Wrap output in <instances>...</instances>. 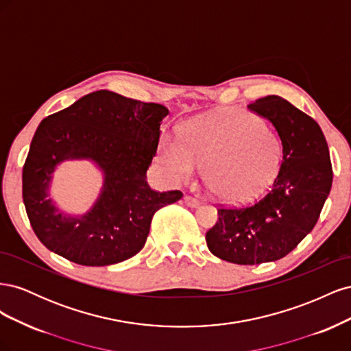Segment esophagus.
Instances as JSON below:
<instances>
[{"label": "esophagus", "mask_w": 351, "mask_h": 351, "mask_svg": "<svg viewBox=\"0 0 351 351\" xmlns=\"http://www.w3.org/2000/svg\"><path fill=\"white\" fill-rule=\"evenodd\" d=\"M184 202H186V205L190 206V208H197L200 205V200H197L193 196H189V195L184 196Z\"/></svg>", "instance_id": "esophagus-1"}]
</instances>
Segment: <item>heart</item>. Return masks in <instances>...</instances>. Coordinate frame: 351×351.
Masks as SVG:
<instances>
[{"instance_id": "1", "label": "heart", "mask_w": 351, "mask_h": 351, "mask_svg": "<svg viewBox=\"0 0 351 351\" xmlns=\"http://www.w3.org/2000/svg\"><path fill=\"white\" fill-rule=\"evenodd\" d=\"M158 159L168 176L187 184L205 167L208 189L228 204L261 196L277 177L282 161L278 133L256 114L224 108L183 125V141L164 136Z\"/></svg>"}]
</instances>
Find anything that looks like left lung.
<instances>
[{"label": "left lung", "mask_w": 351, "mask_h": 351, "mask_svg": "<svg viewBox=\"0 0 351 351\" xmlns=\"http://www.w3.org/2000/svg\"><path fill=\"white\" fill-rule=\"evenodd\" d=\"M247 108L269 120L282 143L272 187L244 208H219L206 244L217 258L258 265L284 258L313 230L332 186L325 136L312 117L277 95Z\"/></svg>", "instance_id": "8db88e82"}]
</instances>
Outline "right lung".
<instances>
[{
	"label": "right lung",
	"instance_id": "right-lung-1",
	"mask_svg": "<svg viewBox=\"0 0 351 351\" xmlns=\"http://www.w3.org/2000/svg\"><path fill=\"white\" fill-rule=\"evenodd\" d=\"M167 114L164 105L97 90L42 120L23 165V202L47 249L84 267L119 263L143 249L155 212L183 197L146 182ZM69 158H89L104 174L83 216L62 215L47 197L55 167Z\"/></svg>",
	"mask_w": 351,
	"mask_h": 351
}]
</instances>
